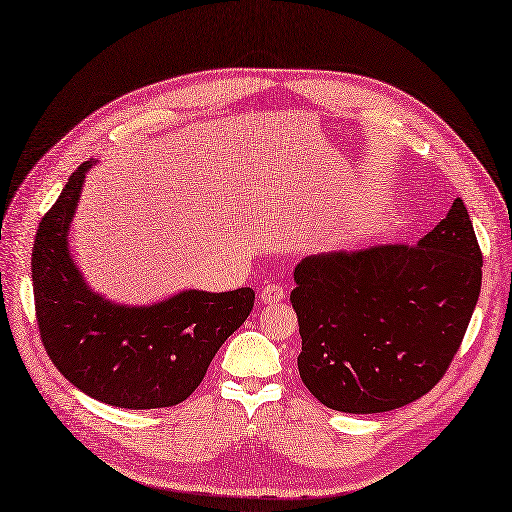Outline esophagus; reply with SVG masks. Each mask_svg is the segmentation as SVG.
Instances as JSON below:
<instances>
[{
    "mask_svg": "<svg viewBox=\"0 0 512 512\" xmlns=\"http://www.w3.org/2000/svg\"><path fill=\"white\" fill-rule=\"evenodd\" d=\"M284 299H286V290H284V286H280V284H267L265 288L260 290V301L267 303V305L280 303V301H284Z\"/></svg>",
    "mask_w": 512,
    "mask_h": 512,
    "instance_id": "34e87169",
    "label": "esophagus"
}]
</instances>
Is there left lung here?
Masks as SVG:
<instances>
[{
  "label": "left lung",
  "instance_id": "left-lung-1",
  "mask_svg": "<svg viewBox=\"0 0 512 512\" xmlns=\"http://www.w3.org/2000/svg\"><path fill=\"white\" fill-rule=\"evenodd\" d=\"M480 280L483 254L461 198L416 245L303 258L290 292L303 384L339 412L412 404L453 363Z\"/></svg>",
  "mask_w": 512,
  "mask_h": 512
}]
</instances>
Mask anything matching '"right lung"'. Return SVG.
<instances>
[{
	"mask_svg": "<svg viewBox=\"0 0 512 512\" xmlns=\"http://www.w3.org/2000/svg\"><path fill=\"white\" fill-rule=\"evenodd\" d=\"M91 160L44 213L32 250L40 339L76 389L130 410L170 408L203 382L215 352L250 316L254 290H183L149 307L91 292L68 250V230Z\"/></svg>",
	"mask_w": 512,
	"mask_h": 512,
	"instance_id": "add662e5",
	"label": "right lung"
}]
</instances>
